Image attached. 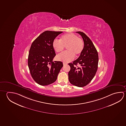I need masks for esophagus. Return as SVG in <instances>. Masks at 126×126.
<instances>
[{
    "mask_svg": "<svg viewBox=\"0 0 126 126\" xmlns=\"http://www.w3.org/2000/svg\"><path fill=\"white\" fill-rule=\"evenodd\" d=\"M63 65H64L67 64V63H64V62H63Z\"/></svg>",
    "mask_w": 126,
    "mask_h": 126,
    "instance_id": "obj_1",
    "label": "esophagus"
}]
</instances>
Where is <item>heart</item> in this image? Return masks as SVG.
I'll return each instance as SVG.
<instances>
[{"instance_id": "obj_1", "label": "heart", "mask_w": 126, "mask_h": 126, "mask_svg": "<svg viewBox=\"0 0 126 126\" xmlns=\"http://www.w3.org/2000/svg\"><path fill=\"white\" fill-rule=\"evenodd\" d=\"M52 46L57 53L62 52L66 47L67 51L58 55L57 59L63 62H68L74 58L75 55L77 57L82 53L84 42L74 33H67L62 36L59 40H53Z\"/></svg>"}]
</instances>
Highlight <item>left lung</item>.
I'll return each instance as SVG.
<instances>
[{"label": "left lung", "instance_id": "8db88e82", "mask_svg": "<svg viewBox=\"0 0 126 126\" xmlns=\"http://www.w3.org/2000/svg\"><path fill=\"white\" fill-rule=\"evenodd\" d=\"M81 36L84 42V48L79 57L69 63L70 70L68 73L71 84L79 87H83L89 84L96 73L98 64V54L90 39L80 31L76 32ZM78 64L81 66L77 68Z\"/></svg>", "mask_w": 126, "mask_h": 126}]
</instances>
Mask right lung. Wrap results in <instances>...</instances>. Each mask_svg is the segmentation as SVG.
Masks as SVG:
<instances>
[{"label": "right lung", "instance_id": "right-lung-1", "mask_svg": "<svg viewBox=\"0 0 126 126\" xmlns=\"http://www.w3.org/2000/svg\"><path fill=\"white\" fill-rule=\"evenodd\" d=\"M62 32L45 31L32 43L28 65L32 77L40 85L45 86L54 83L63 66L62 62H53L56 53L52 46L53 40Z\"/></svg>", "mask_w": 126, "mask_h": 126}]
</instances>
